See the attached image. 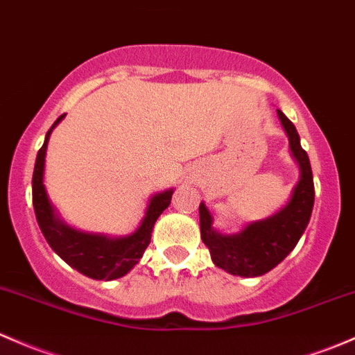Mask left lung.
Masks as SVG:
<instances>
[{"mask_svg": "<svg viewBox=\"0 0 355 355\" xmlns=\"http://www.w3.org/2000/svg\"><path fill=\"white\" fill-rule=\"evenodd\" d=\"M289 137L293 158L300 166V182L294 185L289 202L270 218L246 225L240 233L221 234L212 227V214L200 202V238L211 252L212 262L223 270L241 277H259L282 262L294 250L311 218L315 185L308 153L301 148L300 134L293 122L277 110Z\"/></svg>", "mask_w": 355, "mask_h": 355, "instance_id": "obj_1", "label": "left lung"}]
</instances>
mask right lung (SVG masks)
Returning <instances> with one entry per match:
<instances>
[{"label":"right lung","instance_id":"add662e5","mask_svg":"<svg viewBox=\"0 0 355 355\" xmlns=\"http://www.w3.org/2000/svg\"><path fill=\"white\" fill-rule=\"evenodd\" d=\"M62 119L64 115H61L47 130L46 141L37 153L32 177V200L37 223L51 248L78 272L96 281H114V279L124 277L130 268L139 262L144 250L148 248L156 219L170 206L173 189L155 193L149 199L146 214L139 227L128 236L110 238L105 234L85 233V231H78L68 226L55 212L47 196L46 185H44L47 143H49L52 129Z\"/></svg>","mask_w":355,"mask_h":355}]
</instances>
